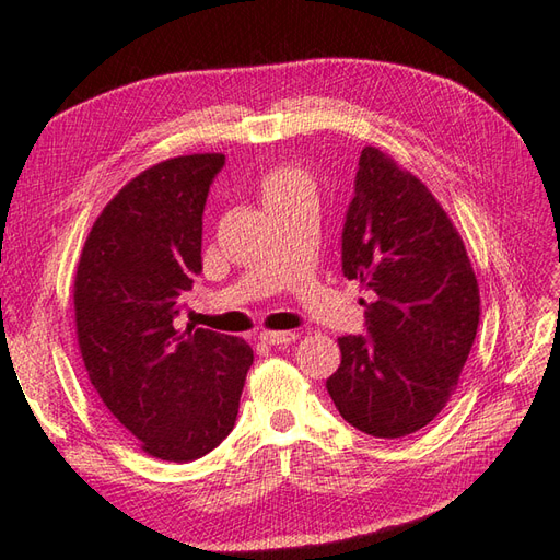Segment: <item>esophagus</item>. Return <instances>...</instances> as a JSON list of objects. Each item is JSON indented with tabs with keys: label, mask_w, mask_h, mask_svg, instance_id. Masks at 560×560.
<instances>
[{
	"label": "esophagus",
	"mask_w": 560,
	"mask_h": 560,
	"mask_svg": "<svg viewBox=\"0 0 560 560\" xmlns=\"http://www.w3.org/2000/svg\"><path fill=\"white\" fill-rule=\"evenodd\" d=\"M259 339L267 343V347H287V343L299 339L295 331H261Z\"/></svg>",
	"instance_id": "34e87169"
}]
</instances>
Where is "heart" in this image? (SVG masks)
Masks as SVG:
<instances>
[{
	"label": "heart",
	"instance_id": "b5f03b06",
	"mask_svg": "<svg viewBox=\"0 0 560 560\" xmlns=\"http://www.w3.org/2000/svg\"><path fill=\"white\" fill-rule=\"evenodd\" d=\"M299 187H311V180L301 171L291 168V165H277V168H271L261 177V195H265V201L289 195Z\"/></svg>",
	"mask_w": 560,
	"mask_h": 560
}]
</instances>
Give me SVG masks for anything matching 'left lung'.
<instances>
[{
	"label": "left lung",
	"mask_w": 560,
	"mask_h": 560,
	"mask_svg": "<svg viewBox=\"0 0 560 560\" xmlns=\"http://www.w3.org/2000/svg\"><path fill=\"white\" fill-rule=\"evenodd\" d=\"M341 269L375 301L363 303L368 335L339 339L329 397L368 435L421 431L457 389L479 327V283L431 189L375 147L359 159Z\"/></svg>",
	"instance_id": "obj_1"
}]
</instances>
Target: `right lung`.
<instances>
[{
  "instance_id": "obj_1",
  "label": "right lung",
  "mask_w": 560,
  "mask_h": 560,
  "mask_svg": "<svg viewBox=\"0 0 560 560\" xmlns=\"http://www.w3.org/2000/svg\"><path fill=\"white\" fill-rule=\"evenodd\" d=\"M223 163V153H192L132 177L77 265L74 323L91 385L141 450L165 462L221 445L255 359L245 339L175 327L201 271V213Z\"/></svg>"
}]
</instances>
